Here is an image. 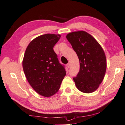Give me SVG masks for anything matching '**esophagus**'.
I'll return each instance as SVG.
<instances>
[{
    "instance_id": "1",
    "label": "esophagus",
    "mask_w": 125,
    "mask_h": 125,
    "mask_svg": "<svg viewBox=\"0 0 125 125\" xmlns=\"http://www.w3.org/2000/svg\"><path fill=\"white\" fill-rule=\"evenodd\" d=\"M66 66H67V68H70V63H67V64H66Z\"/></svg>"
}]
</instances>
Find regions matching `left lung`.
Returning <instances> with one entry per match:
<instances>
[{"label":"left lung","mask_w":125,"mask_h":125,"mask_svg":"<svg viewBox=\"0 0 125 125\" xmlns=\"http://www.w3.org/2000/svg\"><path fill=\"white\" fill-rule=\"evenodd\" d=\"M66 38L80 60V71L73 77L77 88L90 94L98 88L106 71L105 54L100 44L84 31H74Z\"/></svg>","instance_id":"8db88e82"}]
</instances>
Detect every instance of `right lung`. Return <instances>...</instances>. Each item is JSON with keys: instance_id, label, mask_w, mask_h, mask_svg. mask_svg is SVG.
I'll return each mask as SVG.
<instances>
[{"instance_id": "right-lung-1", "label": "right lung", "mask_w": 125, "mask_h": 125, "mask_svg": "<svg viewBox=\"0 0 125 125\" xmlns=\"http://www.w3.org/2000/svg\"><path fill=\"white\" fill-rule=\"evenodd\" d=\"M61 35L45 34L35 38L28 45L23 61L28 81L38 94L46 97L58 92L66 74L53 47Z\"/></svg>"}]
</instances>
